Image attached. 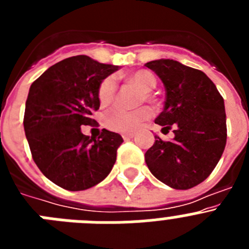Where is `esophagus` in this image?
<instances>
[{
	"label": "esophagus",
	"mask_w": 249,
	"mask_h": 249,
	"mask_svg": "<svg viewBox=\"0 0 249 249\" xmlns=\"http://www.w3.org/2000/svg\"><path fill=\"white\" fill-rule=\"evenodd\" d=\"M122 137L124 141H128V140H131V138L135 137V133H123Z\"/></svg>",
	"instance_id": "esophagus-1"
}]
</instances>
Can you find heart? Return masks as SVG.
I'll list each match as a JSON object with an SVG mask.
<instances>
[{"label": "heart", "instance_id": "1", "mask_svg": "<svg viewBox=\"0 0 249 249\" xmlns=\"http://www.w3.org/2000/svg\"><path fill=\"white\" fill-rule=\"evenodd\" d=\"M129 80L137 85L144 92L142 101L151 100L149 92L157 85L155 74L147 70H140L129 76ZM117 91V82L113 76L106 77L98 87V100L102 105H108L113 101ZM151 117V111L147 107L137 109H124L121 107H113L103 114V122L109 129L117 132H132L137 129L146 120Z\"/></svg>", "mask_w": 249, "mask_h": 249}]
</instances>
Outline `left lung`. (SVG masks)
<instances>
[{"mask_svg":"<svg viewBox=\"0 0 249 249\" xmlns=\"http://www.w3.org/2000/svg\"><path fill=\"white\" fill-rule=\"evenodd\" d=\"M166 89L164 108L155 122L172 141L155 136L144 160L157 179L175 190H188L212 173L227 142L224 101L214 83L199 70L173 59L146 63Z\"/></svg>","mask_w":249,"mask_h":249,"instance_id":"1","label":"left lung"}]
</instances>
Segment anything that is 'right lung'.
<instances>
[{"label":"right lung","mask_w":249,"mask_h":249,"mask_svg":"<svg viewBox=\"0 0 249 249\" xmlns=\"http://www.w3.org/2000/svg\"><path fill=\"white\" fill-rule=\"evenodd\" d=\"M117 70L81 54L51 66L31 85L23 127L32 158L50 181L65 190L96 186L116 162L122 137L102 129L94 140L81 127L94 122L98 87Z\"/></svg>","instance_id":"1"}]
</instances>
